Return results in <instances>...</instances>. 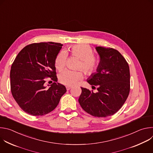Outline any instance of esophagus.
Returning a JSON list of instances; mask_svg holds the SVG:
<instances>
[{"label": "esophagus", "instance_id": "obj_1", "mask_svg": "<svg viewBox=\"0 0 153 153\" xmlns=\"http://www.w3.org/2000/svg\"><path fill=\"white\" fill-rule=\"evenodd\" d=\"M66 88H67V90H70V89L72 88V87H71V86H67Z\"/></svg>", "mask_w": 153, "mask_h": 153}]
</instances>
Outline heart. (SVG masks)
<instances>
[{
	"label": "heart",
	"instance_id": "b5f03b06",
	"mask_svg": "<svg viewBox=\"0 0 153 153\" xmlns=\"http://www.w3.org/2000/svg\"><path fill=\"white\" fill-rule=\"evenodd\" d=\"M68 51V54L79 59L77 69L81 70L86 75H90L97 70L99 59L96 55L93 54V50L89 45H74L69 47ZM67 58V55L65 51H61L58 53L54 62L57 70L60 71L65 68ZM82 78L83 74L80 71L65 70L59 76L60 82L67 86L77 85Z\"/></svg>",
	"mask_w": 153,
	"mask_h": 153
}]
</instances>
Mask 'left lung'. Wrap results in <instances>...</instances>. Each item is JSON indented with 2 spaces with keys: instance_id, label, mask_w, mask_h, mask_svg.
<instances>
[{
  "instance_id": "left-lung-1",
  "label": "left lung",
  "mask_w": 153,
  "mask_h": 153,
  "mask_svg": "<svg viewBox=\"0 0 153 153\" xmlns=\"http://www.w3.org/2000/svg\"><path fill=\"white\" fill-rule=\"evenodd\" d=\"M100 57L97 73L87 80L97 93L81 87L79 102L83 110L97 117L110 116L125 102L130 91L129 65L123 56L112 48L97 47Z\"/></svg>"
}]
</instances>
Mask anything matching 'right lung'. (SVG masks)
<instances>
[{
	"mask_svg": "<svg viewBox=\"0 0 153 153\" xmlns=\"http://www.w3.org/2000/svg\"><path fill=\"white\" fill-rule=\"evenodd\" d=\"M62 46L52 42L33 43L25 47L15 58L10 71L11 91L25 113L43 116L51 112L67 92L64 85L56 82L54 62ZM48 77L54 82L46 89Z\"/></svg>",
	"mask_w": 153,
	"mask_h": 153,
	"instance_id": "obj_1",
	"label": "right lung"
}]
</instances>
